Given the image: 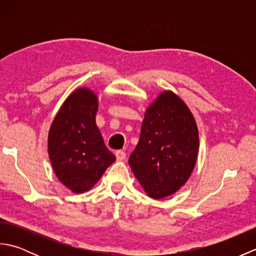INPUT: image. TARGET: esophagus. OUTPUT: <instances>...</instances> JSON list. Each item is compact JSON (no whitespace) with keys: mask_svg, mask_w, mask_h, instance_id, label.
Masks as SVG:
<instances>
[{"mask_svg":"<svg viewBox=\"0 0 256 256\" xmlns=\"http://www.w3.org/2000/svg\"><path fill=\"white\" fill-rule=\"evenodd\" d=\"M116 160L118 162H121V160H124L125 158H126V153L123 150H118V152H116Z\"/></svg>","mask_w":256,"mask_h":256,"instance_id":"esophagus-1","label":"esophagus"}]
</instances>
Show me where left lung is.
I'll use <instances>...</instances> for the list:
<instances>
[{"label": "left lung", "instance_id": "left-lung-1", "mask_svg": "<svg viewBox=\"0 0 256 256\" xmlns=\"http://www.w3.org/2000/svg\"><path fill=\"white\" fill-rule=\"evenodd\" d=\"M199 133L192 112L180 96L162 91L145 110L140 140L128 164L148 197L178 192L192 176Z\"/></svg>", "mask_w": 256, "mask_h": 256}]
</instances>
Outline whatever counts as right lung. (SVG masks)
I'll return each instance as SVG.
<instances>
[{
    "mask_svg": "<svg viewBox=\"0 0 256 256\" xmlns=\"http://www.w3.org/2000/svg\"><path fill=\"white\" fill-rule=\"evenodd\" d=\"M96 94L79 86L59 108L48 132V155L55 175L74 194L88 192L116 160L96 124Z\"/></svg>",
    "mask_w": 256,
    "mask_h": 256,
    "instance_id": "obj_1",
    "label": "right lung"
}]
</instances>
